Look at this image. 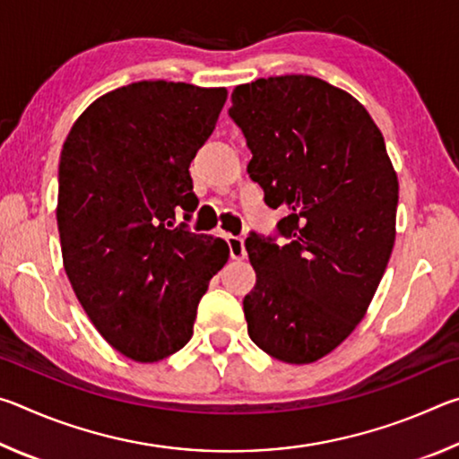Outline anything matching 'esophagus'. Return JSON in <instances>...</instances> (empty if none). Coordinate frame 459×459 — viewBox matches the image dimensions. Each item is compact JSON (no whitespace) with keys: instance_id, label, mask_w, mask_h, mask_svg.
<instances>
[{"instance_id":"obj_1","label":"esophagus","mask_w":459,"mask_h":459,"mask_svg":"<svg viewBox=\"0 0 459 459\" xmlns=\"http://www.w3.org/2000/svg\"><path fill=\"white\" fill-rule=\"evenodd\" d=\"M227 245H229V253H230V259H245L247 257V251H245V240L240 237H227Z\"/></svg>"}]
</instances>
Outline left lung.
Here are the masks:
<instances>
[{
    "instance_id": "8db88e82",
    "label": "left lung",
    "mask_w": 459,
    "mask_h": 459,
    "mask_svg": "<svg viewBox=\"0 0 459 459\" xmlns=\"http://www.w3.org/2000/svg\"><path fill=\"white\" fill-rule=\"evenodd\" d=\"M230 99L253 153L247 174L285 211L277 237L245 240L257 273L243 299L248 336L277 360L316 362L351 336L385 275L397 174L367 108L322 79L271 76Z\"/></svg>"
}]
</instances>
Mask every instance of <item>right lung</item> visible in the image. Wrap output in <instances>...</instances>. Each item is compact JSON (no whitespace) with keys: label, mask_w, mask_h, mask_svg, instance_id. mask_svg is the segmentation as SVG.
<instances>
[{"label":"right lung","mask_w":459,"mask_h":459,"mask_svg":"<svg viewBox=\"0 0 459 459\" xmlns=\"http://www.w3.org/2000/svg\"><path fill=\"white\" fill-rule=\"evenodd\" d=\"M227 89L142 81L97 99L58 166L62 259L84 312L115 351L161 360L188 344L222 238L194 235L190 161L214 131Z\"/></svg>","instance_id":"1"}]
</instances>
